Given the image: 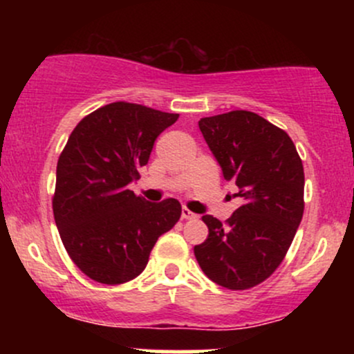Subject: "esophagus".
Instances as JSON below:
<instances>
[{
	"mask_svg": "<svg viewBox=\"0 0 354 354\" xmlns=\"http://www.w3.org/2000/svg\"><path fill=\"white\" fill-rule=\"evenodd\" d=\"M181 218H183V219H196L198 216L193 213V211H189V209L185 206V208L181 209Z\"/></svg>",
	"mask_w": 354,
	"mask_h": 354,
	"instance_id": "1",
	"label": "esophagus"
}]
</instances>
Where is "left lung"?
I'll list each match as a JSON object with an SVG mask.
<instances>
[{"label":"left lung","mask_w":354,"mask_h":354,"mask_svg":"<svg viewBox=\"0 0 354 354\" xmlns=\"http://www.w3.org/2000/svg\"><path fill=\"white\" fill-rule=\"evenodd\" d=\"M200 129L245 205L221 223L201 219L208 238L194 256L211 281L250 290L274 273L290 250L304 211L301 158L286 131L256 113L236 109L201 118Z\"/></svg>","instance_id":"left-lung-1"}]
</instances>
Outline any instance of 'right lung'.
<instances>
[{
    "label": "right lung",
    "instance_id": "right-lung-1",
    "mask_svg": "<svg viewBox=\"0 0 354 354\" xmlns=\"http://www.w3.org/2000/svg\"><path fill=\"white\" fill-rule=\"evenodd\" d=\"M178 116L116 101L84 116L68 138L56 166L53 214L64 250L88 278L135 279L158 238L180 219L174 198L148 203L128 189L154 140Z\"/></svg>",
    "mask_w": 354,
    "mask_h": 354
}]
</instances>
